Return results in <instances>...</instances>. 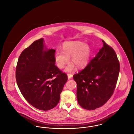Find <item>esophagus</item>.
I'll use <instances>...</instances> for the list:
<instances>
[{
  "mask_svg": "<svg viewBox=\"0 0 134 134\" xmlns=\"http://www.w3.org/2000/svg\"><path fill=\"white\" fill-rule=\"evenodd\" d=\"M67 76H68V79H70V78L72 77V75L71 74H67Z\"/></svg>",
  "mask_w": 134,
  "mask_h": 134,
  "instance_id": "esophagus-1",
  "label": "esophagus"
}]
</instances>
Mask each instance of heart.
<instances>
[{
    "instance_id": "1",
    "label": "heart",
    "mask_w": 134,
    "mask_h": 134,
    "mask_svg": "<svg viewBox=\"0 0 134 134\" xmlns=\"http://www.w3.org/2000/svg\"><path fill=\"white\" fill-rule=\"evenodd\" d=\"M91 53V47L84 42L73 41L64 43L62 51L57 50L54 55V60L57 66L63 69L69 62L73 64H69L65 69L67 72H72L75 70L76 66L82 68L88 64Z\"/></svg>"
}]
</instances>
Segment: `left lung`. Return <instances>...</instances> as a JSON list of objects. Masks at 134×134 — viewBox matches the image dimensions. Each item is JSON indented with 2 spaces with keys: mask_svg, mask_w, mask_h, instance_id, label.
<instances>
[{
  "mask_svg": "<svg viewBox=\"0 0 134 134\" xmlns=\"http://www.w3.org/2000/svg\"><path fill=\"white\" fill-rule=\"evenodd\" d=\"M103 47L84 70L73 76L77 84L79 105L94 110L104 105L113 95L120 72L117 55L102 40Z\"/></svg>",
  "mask_w": 134,
  "mask_h": 134,
  "instance_id": "1",
  "label": "left lung"
}]
</instances>
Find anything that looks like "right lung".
<instances>
[{
    "label": "right lung",
    "instance_id": "1",
    "mask_svg": "<svg viewBox=\"0 0 134 134\" xmlns=\"http://www.w3.org/2000/svg\"><path fill=\"white\" fill-rule=\"evenodd\" d=\"M55 50L48 49L41 38L32 43L19 57L16 81L23 96L36 108L49 110L58 103L68 81L55 65Z\"/></svg>",
    "mask_w": 134,
    "mask_h": 134
}]
</instances>
